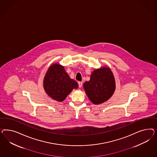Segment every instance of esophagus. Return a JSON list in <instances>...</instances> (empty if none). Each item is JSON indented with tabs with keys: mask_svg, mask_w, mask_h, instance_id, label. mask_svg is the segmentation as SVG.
Wrapping results in <instances>:
<instances>
[{
	"mask_svg": "<svg viewBox=\"0 0 157 157\" xmlns=\"http://www.w3.org/2000/svg\"><path fill=\"white\" fill-rule=\"evenodd\" d=\"M78 85H79V87H82V82H78Z\"/></svg>",
	"mask_w": 157,
	"mask_h": 157,
	"instance_id": "1",
	"label": "esophagus"
}]
</instances>
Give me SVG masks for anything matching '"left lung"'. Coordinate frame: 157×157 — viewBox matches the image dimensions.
<instances>
[{
	"instance_id": "1",
	"label": "left lung",
	"mask_w": 157,
	"mask_h": 157,
	"mask_svg": "<svg viewBox=\"0 0 157 157\" xmlns=\"http://www.w3.org/2000/svg\"><path fill=\"white\" fill-rule=\"evenodd\" d=\"M83 87L88 98L94 104H100L109 100L115 90L113 73L109 68L95 70L91 75L90 80L86 81Z\"/></svg>"
}]
</instances>
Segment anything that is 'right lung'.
Listing matches in <instances>:
<instances>
[{
  "label": "right lung",
  "instance_id": "right-lung-1",
  "mask_svg": "<svg viewBox=\"0 0 157 157\" xmlns=\"http://www.w3.org/2000/svg\"><path fill=\"white\" fill-rule=\"evenodd\" d=\"M44 87L49 96L61 102L73 89L78 88V85L70 78L63 67L55 64L48 70L44 80Z\"/></svg>",
  "mask_w": 157,
  "mask_h": 157
}]
</instances>
